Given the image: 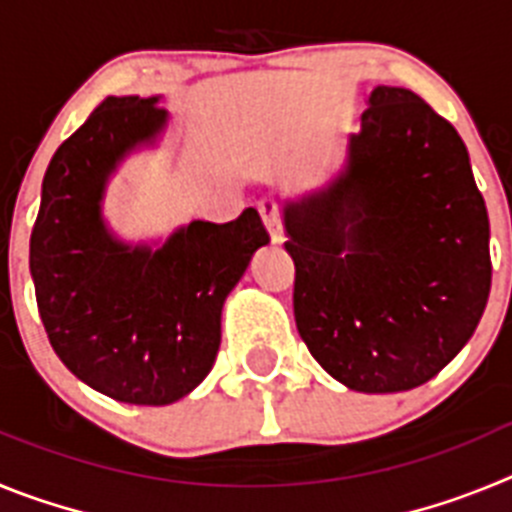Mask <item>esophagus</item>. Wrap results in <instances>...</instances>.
Wrapping results in <instances>:
<instances>
[{
	"instance_id": "esophagus-1",
	"label": "esophagus",
	"mask_w": 512,
	"mask_h": 512,
	"mask_svg": "<svg viewBox=\"0 0 512 512\" xmlns=\"http://www.w3.org/2000/svg\"><path fill=\"white\" fill-rule=\"evenodd\" d=\"M259 212H261V220H264L266 230H269L271 241L282 243V223H279L277 205H274L271 200H261L259 202Z\"/></svg>"
}]
</instances>
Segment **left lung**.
<instances>
[{"instance_id":"8db88e82","label":"left lung","mask_w":512,"mask_h":512,"mask_svg":"<svg viewBox=\"0 0 512 512\" xmlns=\"http://www.w3.org/2000/svg\"><path fill=\"white\" fill-rule=\"evenodd\" d=\"M295 320L348 390L436 377L490 297V220L464 140L410 89L374 87L328 184L282 200Z\"/></svg>"}]
</instances>
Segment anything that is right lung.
Returning <instances> with one entry per match:
<instances>
[{
	"label": "right lung",
	"mask_w": 512,
	"mask_h": 512,
	"mask_svg": "<svg viewBox=\"0 0 512 512\" xmlns=\"http://www.w3.org/2000/svg\"><path fill=\"white\" fill-rule=\"evenodd\" d=\"M161 97H107L53 153L30 235L40 320L58 359L92 390L130 405H171L210 374L220 315L253 253L259 212L192 220L164 241L130 243L107 225L104 194L130 153L169 128Z\"/></svg>",
	"instance_id": "right-lung-1"
}]
</instances>
